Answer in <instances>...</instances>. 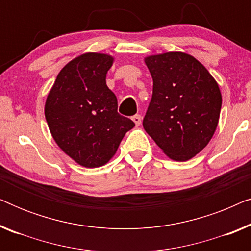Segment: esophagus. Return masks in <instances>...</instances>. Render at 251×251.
<instances>
[{
	"label": "esophagus",
	"instance_id": "obj_1",
	"mask_svg": "<svg viewBox=\"0 0 251 251\" xmlns=\"http://www.w3.org/2000/svg\"><path fill=\"white\" fill-rule=\"evenodd\" d=\"M132 121L135 122V125L138 126L140 123H142V116L140 115H138V114H136V115H133L132 116Z\"/></svg>",
	"mask_w": 251,
	"mask_h": 251
}]
</instances>
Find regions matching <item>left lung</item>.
Wrapping results in <instances>:
<instances>
[{
  "instance_id": "1",
  "label": "left lung",
  "mask_w": 251,
  "mask_h": 251,
  "mask_svg": "<svg viewBox=\"0 0 251 251\" xmlns=\"http://www.w3.org/2000/svg\"><path fill=\"white\" fill-rule=\"evenodd\" d=\"M144 60L153 78L144 129L171 160H190L208 145L218 126V83L188 53L173 51Z\"/></svg>"
}]
</instances>
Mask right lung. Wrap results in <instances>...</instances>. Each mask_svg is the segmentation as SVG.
<instances>
[{
	"mask_svg": "<svg viewBox=\"0 0 251 251\" xmlns=\"http://www.w3.org/2000/svg\"><path fill=\"white\" fill-rule=\"evenodd\" d=\"M114 58L87 52L65 65L48 94L44 115L51 136L72 160L85 168L104 166L135 126L118 113L106 84Z\"/></svg>",
	"mask_w": 251,
	"mask_h": 251,
	"instance_id": "right-lung-1",
	"label": "right lung"
}]
</instances>
